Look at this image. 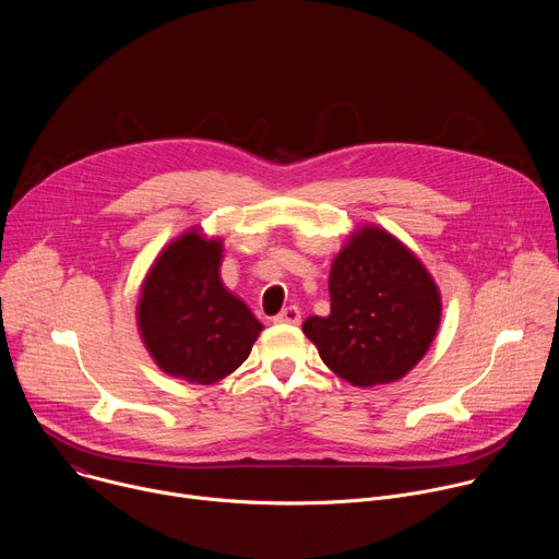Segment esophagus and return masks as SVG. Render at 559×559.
Returning a JSON list of instances; mask_svg holds the SVG:
<instances>
[{
	"label": "esophagus",
	"mask_w": 559,
	"mask_h": 559,
	"mask_svg": "<svg viewBox=\"0 0 559 559\" xmlns=\"http://www.w3.org/2000/svg\"><path fill=\"white\" fill-rule=\"evenodd\" d=\"M276 323H281V325H298L300 323V309L296 307V305H289V307H285L276 318H274Z\"/></svg>",
	"instance_id": "esophagus-1"
}]
</instances>
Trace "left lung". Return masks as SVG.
<instances>
[{
	"mask_svg": "<svg viewBox=\"0 0 559 559\" xmlns=\"http://www.w3.org/2000/svg\"><path fill=\"white\" fill-rule=\"evenodd\" d=\"M330 316H309L305 336L354 386L405 378L429 352L442 318L425 263L391 231L356 227L330 272Z\"/></svg>",
	"mask_w": 559,
	"mask_h": 559,
	"instance_id": "left-lung-1",
	"label": "left lung"
}]
</instances>
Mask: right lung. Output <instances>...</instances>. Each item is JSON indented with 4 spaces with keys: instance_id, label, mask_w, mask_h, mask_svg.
Listing matches in <instances>:
<instances>
[{
    "instance_id": "obj_1",
    "label": "right lung",
    "mask_w": 559,
    "mask_h": 559,
    "mask_svg": "<svg viewBox=\"0 0 559 559\" xmlns=\"http://www.w3.org/2000/svg\"><path fill=\"white\" fill-rule=\"evenodd\" d=\"M223 241L194 225L158 252L139 300V336L173 378L214 384L241 367L263 325L221 281Z\"/></svg>"
}]
</instances>
